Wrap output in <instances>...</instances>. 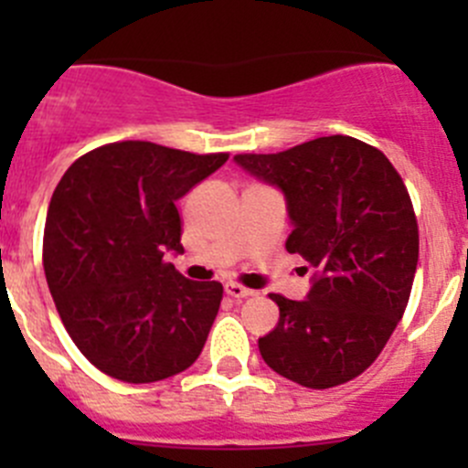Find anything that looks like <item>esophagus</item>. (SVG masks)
Returning a JSON list of instances; mask_svg holds the SVG:
<instances>
[{
  "instance_id": "34e87169",
  "label": "esophagus",
  "mask_w": 468,
  "mask_h": 468,
  "mask_svg": "<svg viewBox=\"0 0 468 468\" xmlns=\"http://www.w3.org/2000/svg\"><path fill=\"white\" fill-rule=\"evenodd\" d=\"M226 294L233 296L235 301H242V299H249V296H253V290L239 285V282H226Z\"/></svg>"
}]
</instances>
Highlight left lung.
<instances>
[{
  "label": "left lung",
  "mask_w": 468,
  "mask_h": 468,
  "mask_svg": "<svg viewBox=\"0 0 468 468\" xmlns=\"http://www.w3.org/2000/svg\"><path fill=\"white\" fill-rule=\"evenodd\" d=\"M235 163L281 187L294 230L285 247L317 269L305 301L269 294L278 325L258 339L282 378L328 389L374 365L408 308L419 261L412 199L376 146L328 135Z\"/></svg>",
  "instance_id": "left-lung-1"
}]
</instances>
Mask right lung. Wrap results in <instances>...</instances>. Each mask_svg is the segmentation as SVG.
Returning <instances> with one entry per match:
<instances>
[{"label":"right lung","mask_w":468,"mask_h":468,"mask_svg":"<svg viewBox=\"0 0 468 468\" xmlns=\"http://www.w3.org/2000/svg\"><path fill=\"white\" fill-rule=\"evenodd\" d=\"M229 160L124 140L69 165L47 210L42 264L65 330L117 380L155 382L195 365L224 287L187 281L176 201Z\"/></svg>","instance_id":"add662e5"}]
</instances>
